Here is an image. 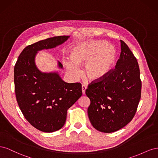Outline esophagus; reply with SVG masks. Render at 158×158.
I'll use <instances>...</instances> for the list:
<instances>
[{
  "label": "esophagus",
  "instance_id": "1",
  "mask_svg": "<svg viewBox=\"0 0 158 158\" xmlns=\"http://www.w3.org/2000/svg\"><path fill=\"white\" fill-rule=\"evenodd\" d=\"M86 86H85V85H82V94H84L85 92V89H86Z\"/></svg>",
  "mask_w": 158,
  "mask_h": 158
}]
</instances>
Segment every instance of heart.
<instances>
[{"instance_id":"b5f03b06","label":"heart","mask_w":158,"mask_h":158,"mask_svg":"<svg viewBox=\"0 0 158 158\" xmlns=\"http://www.w3.org/2000/svg\"><path fill=\"white\" fill-rule=\"evenodd\" d=\"M117 52L105 41H92L74 47L70 59H65L64 65L74 78L80 75L78 66L85 64L84 74L90 82H99L111 73L116 64Z\"/></svg>"}]
</instances>
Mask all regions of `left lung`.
Listing matches in <instances>:
<instances>
[{"label": "left lung", "instance_id": "8db88e82", "mask_svg": "<svg viewBox=\"0 0 158 158\" xmlns=\"http://www.w3.org/2000/svg\"><path fill=\"white\" fill-rule=\"evenodd\" d=\"M121 47L115 68L102 80L91 82L85 90L90 99L89 119L92 126L102 132H115L130 123L141 98L137 60L122 40Z\"/></svg>", "mask_w": 158, "mask_h": 158}]
</instances>
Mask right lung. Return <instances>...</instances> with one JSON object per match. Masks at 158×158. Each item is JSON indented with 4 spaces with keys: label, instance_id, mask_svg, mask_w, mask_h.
Listing matches in <instances>:
<instances>
[{
    "label": "right lung",
    "instance_id": "add662e5",
    "mask_svg": "<svg viewBox=\"0 0 158 158\" xmlns=\"http://www.w3.org/2000/svg\"><path fill=\"white\" fill-rule=\"evenodd\" d=\"M69 36H56L27 46L14 66L18 104L31 125L42 132H52L64 125L67 110L82 94L80 83H66L57 73H43L35 64L38 51L54 48ZM59 66L63 65L59 62Z\"/></svg>",
    "mask_w": 158,
    "mask_h": 158
}]
</instances>
